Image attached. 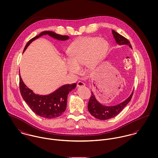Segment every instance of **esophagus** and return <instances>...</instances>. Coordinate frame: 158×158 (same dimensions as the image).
Segmentation results:
<instances>
[{
  "instance_id": "esophagus-1",
  "label": "esophagus",
  "mask_w": 158,
  "mask_h": 158,
  "mask_svg": "<svg viewBox=\"0 0 158 158\" xmlns=\"http://www.w3.org/2000/svg\"><path fill=\"white\" fill-rule=\"evenodd\" d=\"M77 85L78 87H80V86H85V83L79 81L77 83Z\"/></svg>"
}]
</instances>
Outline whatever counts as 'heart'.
<instances>
[{"mask_svg": "<svg viewBox=\"0 0 158 158\" xmlns=\"http://www.w3.org/2000/svg\"><path fill=\"white\" fill-rule=\"evenodd\" d=\"M108 44L103 38L81 37L73 41L68 49V70L78 74L80 68L85 66L88 69L95 67L106 53Z\"/></svg>", "mask_w": 158, "mask_h": 158, "instance_id": "obj_1", "label": "heart"}]
</instances>
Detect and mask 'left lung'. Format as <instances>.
I'll list each match as a JSON object with an SVG mask.
<instances>
[{"instance_id": "1", "label": "left lung", "mask_w": 158, "mask_h": 158, "mask_svg": "<svg viewBox=\"0 0 158 158\" xmlns=\"http://www.w3.org/2000/svg\"><path fill=\"white\" fill-rule=\"evenodd\" d=\"M112 32L115 40L118 45L126 44L129 45L132 48L130 42L126 38L117 33L114 30H112ZM91 94L92 95H90V99L88 105V111L90 114L96 118L104 120L113 118L120 113L125 107V106L130 102L133 95V92L131 93L130 96L124 102L116 106H106L100 104L96 100L95 97L92 92Z\"/></svg>"}]
</instances>
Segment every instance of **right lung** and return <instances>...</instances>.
Wrapping results in <instances>:
<instances>
[{
    "instance_id": "right-lung-1",
    "label": "right lung",
    "mask_w": 158,
    "mask_h": 158,
    "mask_svg": "<svg viewBox=\"0 0 158 158\" xmlns=\"http://www.w3.org/2000/svg\"><path fill=\"white\" fill-rule=\"evenodd\" d=\"M45 35H48L60 41H66L69 38L68 36L58 35L53 31H44L31 39L27 43L23 52L32 41ZM76 85V83L65 85L50 94L40 95L34 94L32 90L26 86L19 74V89L23 99L33 113L48 119L58 117L65 111L67 106L68 94L69 92L75 88Z\"/></svg>"
}]
</instances>
